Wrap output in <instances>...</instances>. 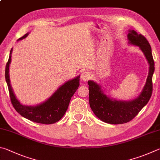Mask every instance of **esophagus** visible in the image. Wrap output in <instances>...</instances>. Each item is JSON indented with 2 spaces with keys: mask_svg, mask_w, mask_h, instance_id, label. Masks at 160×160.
Returning <instances> with one entry per match:
<instances>
[{
  "mask_svg": "<svg viewBox=\"0 0 160 160\" xmlns=\"http://www.w3.org/2000/svg\"><path fill=\"white\" fill-rule=\"evenodd\" d=\"M90 77H91V74H90V72L88 71H82V73H81V80L84 81V82L88 81Z\"/></svg>",
  "mask_w": 160,
  "mask_h": 160,
  "instance_id": "34e87169",
  "label": "esophagus"
}]
</instances>
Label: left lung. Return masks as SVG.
Wrapping results in <instances>:
<instances>
[{"mask_svg":"<svg viewBox=\"0 0 160 160\" xmlns=\"http://www.w3.org/2000/svg\"><path fill=\"white\" fill-rule=\"evenodd\" d=\"M129 43L139 47L149 64V72L145 86L137 97L130 101L117 100L106 95L101 86L89 80V105L94 115L104 122L118 124L127 123L134 118L148 102L152 92V75L155 71L152 50L143 36L134 30H129Z\"/></svg>","mask_w":160,"mask_h":160,"instance_id":"obj_1","label":"left lung"}]
</instances>
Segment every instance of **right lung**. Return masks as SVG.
I'll return each mask as SVG.
<instances>
[{
	"instance_id": "obj_1",
	"label": "right lung",
	"mask_w": 160,
	"mask_h": 160,
	"mask_svg": "<svg viewBox=\"0 0 160 160\" xmlns=\"http://www.w3.org/2000/svg\"><path fill=\"white\" fill-rule=\"evenodd\" d=\"M28 33H26L24 36L17 40V41L24 39ZM12 52V48L10 50L9 59L5 67V80L9 89L11 102L14 109L22 117L34 122L50 124L60 120L68 109L71 97L80 85V76L75 77L60 86L44 102L37 104L36 106L23 105L17 98L10 84L9 69Z\"/></svg>"
}]
</instances>
